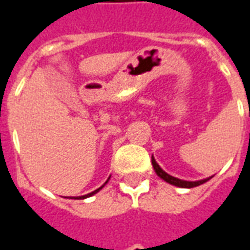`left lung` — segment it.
I'll return each instance as SVG.
<instances>
[{
	"mask_svg": "<svg viewBox=\"0 0 250 250\" xmlns=\"http://www.w3.org/2000/svg\"><path fill=\"white\" fill-rule=\"evenodd\" d=\"M152 165H153V169H154V172H156V174H157L158 177L163 178L164 181H167V184H170V185H174V187H178V188H187V189H189V188L198 187V185L207 183V181H209V180L213 177L212 176V177L204 178V180H198V181H185V180H180V178L177 177H173V176L167 174L165 170H163V169L160 167V165L156 163V160H154L153 156H152Z\"/></svg>",
	"mask_w": 250,
	"mask_h": 250,
	"instance_id": "obj_1",
	"label": "left lung"
}]
</instances>
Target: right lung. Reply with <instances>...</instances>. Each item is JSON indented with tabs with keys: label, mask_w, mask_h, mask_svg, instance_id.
Masks as SVG:
<instances>
[{
	"label": "right lung",
	"mask_w": 250,
	"mask_h": 250,
	"mask_svg": "<svg viewBox=\"0 0 250 250\" xmlns=\"http://www.w3.org/2000/svg\"><path fill=\"white\" fill-rule=\"evenodd\" d=\"M109 178H110V177H109ZM109 178H107V181H109ZM107 181H106V183H107ZM106 183H105V184H106ZM105 184H104V185H105ZM104 185H103V187H101V188H98V189H96L94 192L87 193V194H85V196H81V197H76V198H77V200H81V198L90 197V196H93V194H96V193H97V192H100V190H101V189H103V188H104Z\"/></svg>",
	"instance_id": "1"
}]
</instances>
